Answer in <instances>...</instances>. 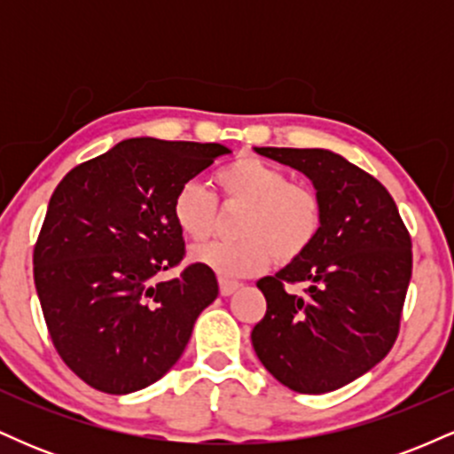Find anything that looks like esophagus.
<instances>
[{"mask_svg":"<svg viewBox=\"0 0 454 454\" xmlns=\"http://www.w3.org/2000/svg\"><path fill=\"white\" fill-rule=\"evenodd\" d=\"M237 290H239L237 281L220 279V294H222V296H231L232 293H237Z\"/></svg>","mask_w":454,"mask_h":454,"instance_id":"1","label":"esophagus"}]
</instances>
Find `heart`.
I'll return each instance as SVG.
<instances>
[{
    "label": "heart",
    "mask_w": 454,
    "mask_h": 454,
    "mask_svg": "<svg viewBox=\"0 0 454 454\" xmlns=\"http://www.w3.org/2000/svg\"><path fill=\"white\" fill-rule=\"evenodd\" d=\"M213 184L228 205H241L234 243L213 241L192 247L190 258L231 281L256 275L275 256L293 262L316 241L322 223L320 198L307 185L290 184L278 166L241 155L213 175ZM173 220L192 241H202L217 220L215 198L190 179L173 198Z\"/></svg>",
    "instance_id": "b5f03b06"
}]
</instances>
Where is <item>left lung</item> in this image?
<instances>
[{
  "label": "left lung",
  "instance_id": "8db88e82",
  "mask_svg": "<svg viewBox=\"0 0 454 454\" xmlns=\"http://www.w3.org/2000/svg\"><path fill=\"white\" fill-rule=\"evenodd\" d=\"M303 173L322 205L309 249L262 278L267 314L254 326L260 363L284 387L322 395L354 382L387 356L411 278V241L387 187L328 149L254 147ZM303 280L306 294H286Z\"/></svg>",
  "mask_w": 454,
  "mask_h": 454
}]
</instances>
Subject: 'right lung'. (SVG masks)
<instances>
[{
	"instance_id": "right-lung-1",
	"label": "right lung",
	"mask_w": 454,
	"mask_h": 454,
	"mask_svg": "<svg viewBox=\"0 0 454 454\" xmlns=\"http://www.w3.org/2000/svg\"><path fill=\"white\" fill-rule=\"evenodd\" d=\"M231 153L217 143L121 140L57 185L34 249V281L51 340L82 382L140 390L184 354L196 317L217 299L215 273L184 258L173 220L181 184Z\"/></svg>"
}]
</instances>
